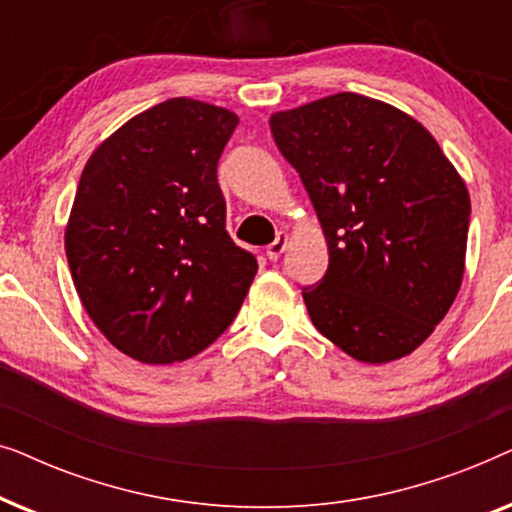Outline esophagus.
<instances>
[{"label": "esophagus", "mask_w": 512, "mask_h": 512, "mask_svg": "<svg viewBox=\"0 0 512 512\" xmlns=\"http://www.w3.org/2000/svg\"><path fill=\"white\" fill-rule=\"evenodd\" d=\"M286 244H289V235H286L284 230H279V233H277V240L272 242V244H268V249H265V254H268L270 261H277V258L284 254Z\"/></svg>", "instance_id": "1"}]
</instances>
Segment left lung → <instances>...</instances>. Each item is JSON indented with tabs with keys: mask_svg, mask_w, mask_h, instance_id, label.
<instances>
[{
	"mask_svg": "<svg viewBox=\"0 0 512 512\" xmlns=\"http://www.w3.org/2000/svg\"><path fill=\"white\" fill-rule=\"evenodd\" d=\"M324 228L328 270L303 286L312 324L363 363L415 352L457 298L471 198L431 132L356 93L270 118Z\"/></svg>",
	"mask_w": 512,
	"mask_h": 512,
	"instance_id": "left-lung-1",
	"label": "left lung"
}]
</instances>
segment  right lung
<instances>
[{
  "mask_svg": "<svg viewBox=\"0 0 512 512\" xmlns=\"http://www.w3.org/2000/svg\"><path fill=\"white\" fill-rule=\"evenodd\" d=\"M233 111L174 97L130 118L83 167L65 251L88 317L142 363H174L230 326L258 270L226 230L216 165Z\"/></svg>",
  "mask_w": 512,
  "mask_h": 512,
  "instance_id": "right-lung-1",
  "label": "right lung"
}]
</instances>
